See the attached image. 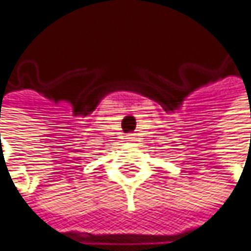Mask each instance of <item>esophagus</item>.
<instances>
[{
    "instance_id": "1",
    "label": "esophagus",
    "mask_w": 251,
    "mask_h": 251,
    "mask_svg": "<svg viewBox=\"0 0 251 251\" xmlns=\"http://www.w3.org/2000/svg\"><path fill=\"white\" fill-rule=\"evenodd\" d=\"M134 140H135L134 135H126V141H134Z\"/></svg>"
}]
</instances>
